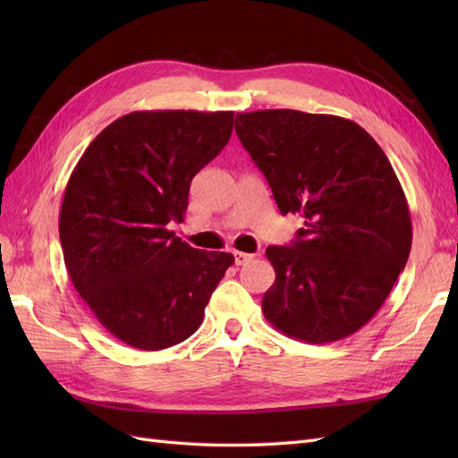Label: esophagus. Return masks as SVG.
<instances>
[{
    "label": "esophagus",
    "mask_w": 458,
    "mask_h": 458,
    "mask_svg": "<svg viewBox=\"0 0 458 458\" xmlns=\"http://www.w3.org/2000/svg\"><path fill=\"white\" fill-rule=\"evenodd\" d=\"M252 259H254V254L234 252V263H237V266H246V263H250Z\"/></svg>",
    "instance_id": "obj_1"
}]
</instances>
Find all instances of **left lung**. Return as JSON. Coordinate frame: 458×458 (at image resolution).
<instances>
[{
  "label": "left lung",
  "instance_id": "left-lung-1",
  "mask_svg": "<svg viewBox=\"0 0 458 458\" xmlns=\"http://www.w3.org/2000/svg\"><path fill=\"white\" fill-rule=\"evenodd\" d=\"M283 216L303 227L290 246H269L275 283L267 321L310 344L353 335L382 308L405 269L412 225L405 192L378 143L359 123L290 108L234 120Z\"/></svg>",
  "mask_w": 458,
  "mask_h": 458
}]
</instances>
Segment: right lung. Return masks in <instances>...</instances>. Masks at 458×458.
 <instances>
[{
	"label": "right lung",
	"instance_id": "obj_1",
	"mask_svg": "<svg viewBox=\"0 0 458 458\" xmlns=\"http://www.w3.org/2000/svg\"><path fill=\"white\" fill-rule=\"evenodd\" d=\"M231 131V110H137L97 135L68 179L59 217L68 275L99 323L135 350L187 340L234 263L170 229Z\"/></svg>",
	"mask_w": 458,
	"mask_h": 458
}]
</instances>
